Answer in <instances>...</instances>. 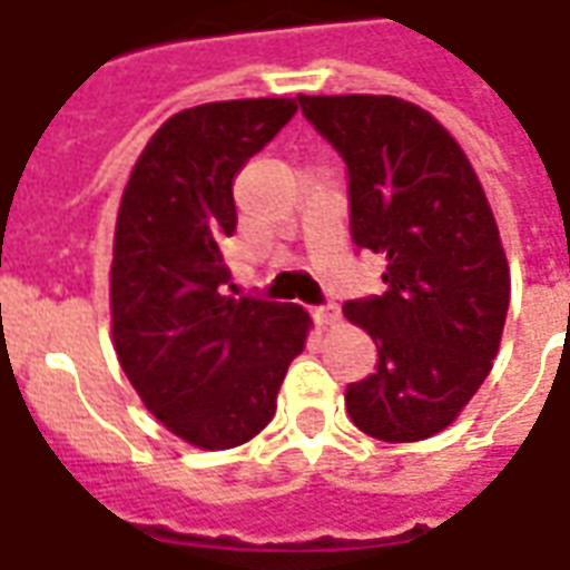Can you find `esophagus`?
I'll use <instances>...</instances> for the list:
<instances>
[{
	"label": "esophagus",
	"instance_id": "obj_1",
	"mask_svg": "<svg viewBox=\"0 0 570 570\" xmlns=\"http://www.w3.org/2000/svg\"><path fill=\"white\" fill-rule=\"evenodd\" d=\"M314 320H317V326H332L335 320H338V305H320L311 311Z\"/></svg>",
	"mask_w": 570,
	"mask_h": 570
}]
</instances>
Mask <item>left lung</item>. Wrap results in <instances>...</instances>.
<instances>
[{"label": "left lung", "instance_id": "8db88e82", "mask_svg": "<svg viewBox=\"0 0 570 570\" xmlns=\"http://www.w3.org/2000/svg\"><path fill=\"white\" fill-rule=\"evenodd\" d=\"M347 166L350 235L386 256V293L350 298L344 317L377 344V365L344 392L377 441L438 435L487 381L508 317L499 226L456 138L395 96H298Z\"/></svg>", "mask_w": 570, "mask_h": 570}]
</instances>
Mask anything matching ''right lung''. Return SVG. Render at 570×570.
Instances as JSON below:
<instances>
[{"instance_id":"add662e5","label":"right lung","mask_w":570,"mask_h":570,"mask_svg":"<svg viewBox=\"0 0 570 570\" xmlns=\"http://www.w3.org/2000/svg\"><path fill=\"white\" fill-rule=\"evenodd\" d=\"M296 111V99H235L175 114L147 141L120 199L114 350L147 411L202 450L259 435L305 350V311L235 298L223 263L238 223L232 184Z\"/></svg>"}]
</instances>
